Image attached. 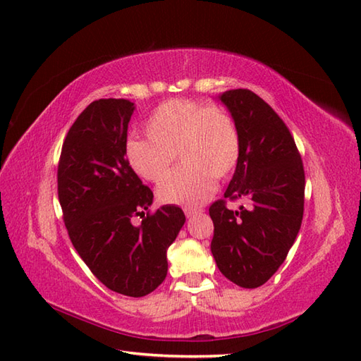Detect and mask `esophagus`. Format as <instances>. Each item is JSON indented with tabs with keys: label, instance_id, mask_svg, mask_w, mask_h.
<instances>
[{
	"label": "esophagus",
	"instance_id": "1",
	"mask_svg": "<svg viewBox=\"0 0 361 361\" xmlns=\"http://www.w3.org/2000/svg\"><path fill=\"white\" fill-rule=\"evenodd\" d=\"M183 211H185L186 217L189 219V217H194V216H198V214H202L203 208H185Z\"/></svg>",
	"mask_w": 361,
	"mask_h": 361
}]
</instances>
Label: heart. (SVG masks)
<instances>
[{"label":"heart","mask_w":361,"mask_h":361,"mask_svg":"<svg viewBox=\"0 0 361 361\" xmlns=\"http://www.w3.org/2000/svg\"><path fill=\"white\" fill-rule=\"evenodd\" d=\"M147 136H130L124 155L141 178L159 183L176 159L183 164L159 186L164 203L202 204L234 172L240 157V136L233 118L220 106L190 99L158 105L145 122Z\"/></svg>","instance_id":"b5f03b06"}]
</instances>
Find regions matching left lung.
<instances>
[{
	"instance_id": "left-lung-1",
	"label": "left lung",
	"mask_w": 361,
	"mask_h": 361,
	"mask_svg": "<svg viewBox=\"0 0 361 361\" xmlns=\"http://www.w3.org/2000/svg\"><path fill=\"white\" fill-rule=\"evenodd\" d=\"M240 136V157L224 200L209 206L212 256L221 274L243 288H257L283 264L304 214L301 155L279 114L250 90L220 96ZM247 197L248 209L226 200Z\"/></svg>"
}]
</instances>
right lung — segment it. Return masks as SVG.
I'll return each instance as SVG.
<instances>
[{
	"instance_id": "obj_1",
	"label": "right lung",
	"mask_w": 361,
	"mask_h": 361,
	"mask_svg": "<svg viewBox=\"0 0 361 361\" xmlns=\"http://www.w3.org/2000/svg\"><path fill=\"white\" fill-rule=\"evenodd\" d=\"M135 110L127 99H99L74 121L62 145L57 192L68 235L106 288L141 298L167 274V248L185 225L178 206L150 212L153 192L127 163ZM133 216L143 219L140 227Z\"/></svg>"
}]
</instances>
